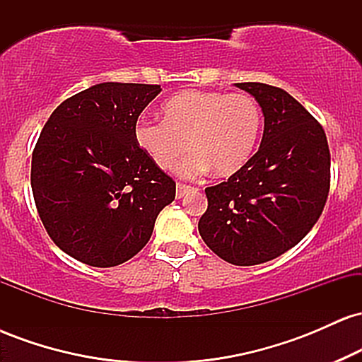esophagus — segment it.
Segmentation results:
<instances>
[{
    "mask_svg": "<svg viewBox=\"0 0 362 362\" xmlns=\"http://www.w3.org/2000/svg\"><path fill=\"white\" fill-rule=\"evenodd\" d=\"M194 187L190 185H185V184H177V199H182L187 192H190Z\"/></svg>",
    "mask_w": 362,
    "mask_h": 362,
    "instance_id": "obj_1",
    "label": "esophagus"
}]
</instances>
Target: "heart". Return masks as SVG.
<instances>
[{"label":"heart","instance_id":"1","mask_svg":"<svg viewBox=\"0 0 362 362\" xmlns=\"http://www.w3.org/2000/svg\"><path fill=\"white\" fill-rule=\"evenodd\" d=\"M163 120H138V146L161 170L177 167L187 149L194 155L180 172L195 175L213 168L230 177L245 167L260 138L262 112L250 95L185 90L161 105Z\"/></svg>","mask_w":362,"mask_h":362}]
</instances>
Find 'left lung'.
Returning <instances> with one entry per match:
<instances>
[{"label":"left lung","mask_w":362,"mask_h":362,"mask_svg":"<svg viewBox=\"0 0 362 362\" xmlns=\"http://www.w3.org/2000/svg\"><path fill=\"white\" fill-rule=\"evenodd\" d=\"M264 112L259 151L226 182L207 187L199 233L233 265L282 255L308 235L330 190V151L323 127L288 91L236 83Z\"/></svg>","instance_id":"obj_1"}]
</instances>
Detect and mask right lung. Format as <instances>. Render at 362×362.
Here are the masks:
<instances>
[{"label":"right lung","instance_id":"add662e5","mask_svg":"<svg viewBox=\"0 0 362 362\" xmlns=\"http://www.w3.org/2000/svg\"><path fill=\"white\" fill-rule=\"evenodd\" d=\"M160 85L98 83L52 112L32 155V192L52 242L93 267H114L149 242L175 182L138 146L139 114Z\"/></svg>","mask_w":362,"mask_h":362}]
</instances>
